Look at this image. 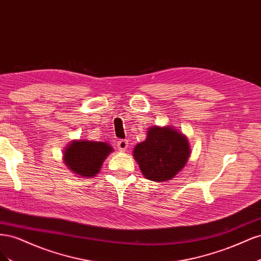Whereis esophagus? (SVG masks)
<instances>
[{"mask_svg":"<svg viewBox=\"0 0 261 261\" xmlns=\"http://www.w3.org/2000/svg\"><path fill=\"white\" fill-rule=\"evenodd\" d=\"M117 147H118V149H120V151L124 152L125 150L127 149V147H128V143H127V140H125V139H121V140H118V141H117Z\"/></svg>","mask_w":261,"mask_h":261,"instance_id":"esophagus-1","label":"esophagus"}]
</instances>
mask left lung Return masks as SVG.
Instances as JSON below:
<instances>
[{"label":"left lung","mask_w":261,"mask_h":261,"mask_svg":"<svg viewBox=\"0 0 261 261\" xmlns=\"http://www.w3.org/2000/svg\"><path fill=\"white\" fill-rule=\"evenodd\" d=\"M191 149L185 135L172 126H152L147 138L134 148V158L144 176L153 181L170 180L185 167Z\"/></svg>","instance_id":"left-lung-1"}]
</instances>
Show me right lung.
I'll use <instances>...</instances> for the list:
<instances>
[{"mask_svg":"<svg viewBox=\"0 0 261 261\" xmlns=\"http://www.w3.org/2000/svg\"><path fill=\"white\" fill-rule=\"evenodd\" d=\"M112 151L113 148L103 141L73 140L64 150V162L77 175L93 177Z\"/></svg>","mask_w":261,"mask_h":261,"instance_id":"obj_1","label":"right lung"}]
</instances>
